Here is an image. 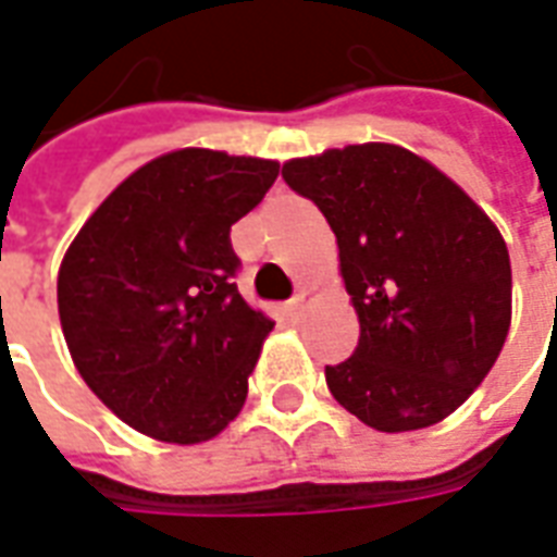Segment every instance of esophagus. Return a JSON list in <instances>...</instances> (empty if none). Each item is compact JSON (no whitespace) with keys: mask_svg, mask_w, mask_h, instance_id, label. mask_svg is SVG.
I'll return each instance as SVG.
<instances>
[{"mask_svg":"<svg viewBox=\"0 0 557 557\" xmlns=\"http://www.w3.org/2000/svg\"><path fill=\"white\" fill-rule=\"evenodd\" d=\"M307 298H310V289H301L289 301V315H301V310L307 307Z\"/></svg>","mask_w":557,"mask_h":557,"instance_id":"esophagus-1","label":"esophagus"}]
</instances>
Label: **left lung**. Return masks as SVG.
Segmentation results:
<instances>
[{
	"label": "left lung",
	"mask_w": 557,
	"mask_h": 557,
	"mask_svg": "<svg viewBox=\"0 0 557 557\" xmlns=\"http://www.w3.org/2000/svg\"><path fill=\"white\" fill-rule=\"evenodd\" d=\"M283 178L337 235L361 325L349 361L325 367L334 399L379 432L454 414L510 331L513 274L498 226L454 178L394 143L292 158Z\"/></svg>",
	"instance_id": "obj_1"
}]
</instances>
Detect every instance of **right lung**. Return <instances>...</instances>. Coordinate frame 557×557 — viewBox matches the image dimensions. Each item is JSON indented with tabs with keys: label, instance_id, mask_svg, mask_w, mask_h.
Returning <instances> with one entry per match:
<instances>
[{
	"label": "right lung",
	"instance_id": "right-lung-1",
	"mask_svg": "<svg viewBox=\"0 0 557 557\" xmlns=\"http://www.w3.org/2000/svg\"><path fill=\"white\" fill-rule=\"evenodd\" d=\"M277 160L175 148L95 208L59 265V322L77 373L115 418L166 444L238 418L274 322L232 283V223Z\"/></svg>",
	"mask_w": 557,
	"mask_h": 557
}]
</instances>
